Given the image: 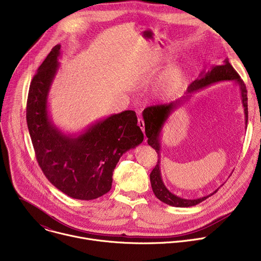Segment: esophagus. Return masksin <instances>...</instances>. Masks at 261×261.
<instances>
[{
  "label": "esophagus",
  "instance_id": "1",
  "mask_svg": "<svg viewBox=\"0 0 261 261\" xmlns=\"http://www.w3.org/2000/svg\"><path fill=\"white\" fill-rule=\"evenodd\" d=\"M137 124H138L139 128L142 130V132L144 133V122H143V120H142L141 118H139V119H138V122H137Z\"/></svg>",
  "mask_w": 261,
  "mask_h": 261
}]
</instances>
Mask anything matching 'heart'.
<instances>
[{
	"instance_id": "obj_1",
	"label": "heart",
	"mask_w": 261,
	"mask_h": 261,
	"mask_svg": "<svg viewBox=\"0 0 261 261\" xmlns=\"http://www.w3.org/2000/svg\"><path fill=\"white\" fill-rule=\"evenodd\" d=\"M186 70L179 64H171L157 79L154 94L161 100H170L181 91L186 84Z\"/></svg>"
}]
</instances>
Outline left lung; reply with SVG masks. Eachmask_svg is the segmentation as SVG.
<instances>
[{"instance_id": "left-lung-1", "label": "left lung", "mask_w": 261, "mask_h": 261, "mask_svg": "<svg viewBox=\"0 0 261 261\" xmlns=\"http://www.w3.org/2000/svg\"><path fill=\"white\" fill-rule=\"evenodd\" d=\"M227 81H234L236 84L240 88L241 92V99L244 106L245 111V121L246 124L248 123V97H247V89L244 84V82L241 80L238 72L233 69V67L230 65L228 59L224 60V64L223 65H217L212 66L210 70L202 71L197 80H195L189 87L186 95L181 98L172 101L168 104H161V105H153L150 107H146L142 111V118L144 121V127H145V135L147 137V143L150 144L153 148H155L158 154V162L155 168L152 170L150 174L151 185L154 194L158 199H160L162 202L169 204L171 206L175 207H188L193 206L201 201L205 200L207 197L212 196L214 193L218 191L215 190L212 194L207 196H203L196 199H186L178 197L171 193L166 187L162 180L161 171H160V136L161 131L170 117V115L173 111L180 106L185 101L190 99L192 94L220 82H227Z\"/></svg>"}]
</instances>
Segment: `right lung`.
<instances>
[{
	"instance_id": "1",
	"label": "right lung",
	"mask_w": 261,
	"mask_h": 261,
	"mask_svg": "<svg viewBox=\"0 0 261 261\" xmlns=\"http://www.w3.org/2000/svg\"><path fill=\"white\" fill-rule=\"evenodd\" d=\"M60 49V44L51 49L31 82L28 128L36 159L47 179L72 198L92 200L111 189L120 158L142 142L143 133L133 110L100 120L81 134L63 133L53 123L47 107Z\"/></svg>"
}]
</instances>
